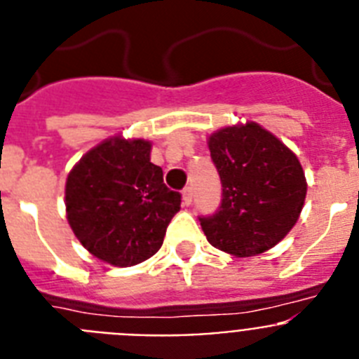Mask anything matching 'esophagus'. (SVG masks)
Here are the masks:
<instances>
[{
	"mask_svg": "<svg viewBox=\"0 0 359 359\" xmlns=\"http://www.w3.org/2000/svg\"><path fill=\"white\" fill-rule=\"evenodd\" d=\"M191 203H194V189L184 188V191H182V204L189 206Z\"/></svg>",
	"mask_w": 359,
	"mask_h": 359,
	"instance_id": "esophagus-1",
	"label": "esophagus"
}]
</instances>
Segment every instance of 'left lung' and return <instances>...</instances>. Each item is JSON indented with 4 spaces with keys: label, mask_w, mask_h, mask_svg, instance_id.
Returning <instances> with one entry per match:
<instances>
[{
    "label": "left lung",
    "mask_w": 359,
    "mask_h": 359,
    "mask_svg": "<svg viewBox=\"0 0 359 359\" xmlns=\"http://www.w3.org/2000/svg\"><path fill=\"white\" fill-rule=\"evenodd\" d=\"M208 147L222 182L219 212L201 217L208 243L236 257L273 248L305 204L306 179L296 153L257 122L217 129Z\"/></svg>",
    "instance_id": "8db88e82"
}]
</instances>
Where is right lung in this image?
Masks as SVG:
<instances>
[{"label":"right lung","mask_w":359,"mask_h":359,"mask_svg":"<svg viewBox=\"0 0 359 359\" xmlns=\"http://www.w3.org/2000/svg\"><path fill=\"white\" fill-rule=\"evenodd\" d=\"M180 210V194L151 162V142L114 135L72 165L65 213L89 254L111 266H135L161 250Z\"/></svg>","instance_id":"right-lung-1"}]
</instances>
